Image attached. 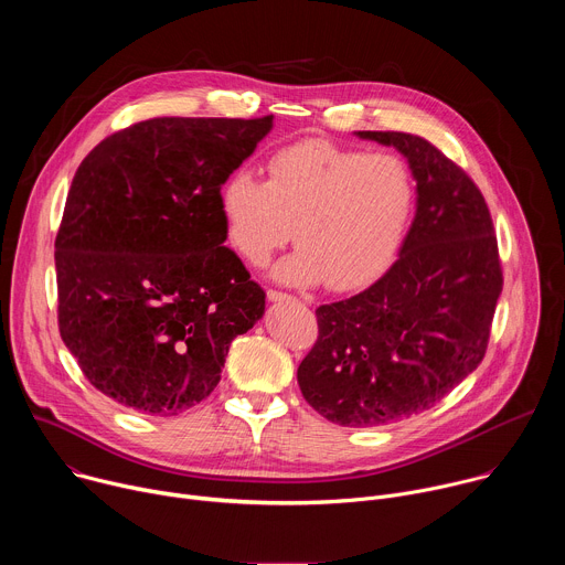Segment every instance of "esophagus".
<instances>
[{
    "label": "esophagus",
    "instance_id": "34e87169",
    "mask_svg": "<svg viewBox=\"0 0 565 565\" xmlns=\"http://www.w3.org/2000/svg\"><path fill=\"white\" fill-rule=\"evenodd\" d=\"M268 299L270 301H292L295 297L286 295V292H279V290H268Z\"/></svg>",
    "mask_w": 565,
    "mask_h": 565
}]
</instances>
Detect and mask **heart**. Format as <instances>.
I'll return each instance as SVG.
<instances>
[{
    "mask_svg": "<svg viewBox=\"0 0 565 565\" xmlns=\"http://www.w3.org/2000/svg\"><path fill=\"white\" fill-rule=\"evenodd\" d=\"M218 207L232 246L253 266H264L295 225L299 248L275 264L277 281L327 279L333 290H353L397 253L414 210V181L393 153L303 140L268 160L266 183L248 170L232 172Z\"/></svg>",
    "mask_w": 565,
    "mask_h": 565,
    "instance_id": "1",
    "label": "heart"
}]
</instances>
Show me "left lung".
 <instances>
[{
	"label": "left lung",
	"mask_w": 565,
	"mask_h": 565,
	"mask_svg": "<svg viewBox=\"0 0 565 565\" xmlns=\"http://www.w3.org/2000/svg\"><path fill=\"white\" fill-rule=\"evenodd\" d=\"M355 136L407 158L416 214L373 286L315 310L319 338L297 382L327 420L382 427L431 409L476 371L503 277L488 203L458 166L414 134Z\"/></svg>",
	"instance_id": "8db88e82"
}]
</instances>
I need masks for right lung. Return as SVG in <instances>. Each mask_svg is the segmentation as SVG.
<instances>
[{
	"label": "right lung",
	"instance_id": "right-lung-1",
	"mask_svg": "<svg viewBox=\"0 0 565 565\" xmlns=\"http://www.w3.org/2000/svg\"><path fill=\"white\" fill-rule=\"evenodd\" d=\"M273 116L153 118L103 140L77 168L55 238L60 335L118 405L179 416L221 380L266 292L225 248V179Z\"/></svg>",
	"mask_w": 565,
	"mask_h": 565
}]
</instances>
